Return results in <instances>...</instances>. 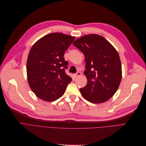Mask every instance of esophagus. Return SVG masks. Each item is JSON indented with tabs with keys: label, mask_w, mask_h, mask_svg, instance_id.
<instances>
[{
	"label": "esophagus",
	"mask_w": 146,
	"mask_h": 146,
	"mask_svg": "<svg viewBox=\"0 0 146 146\" xmlns=\"http://www.w3.org/2000/svg\"><path fill=\"white\" fill-rule=\"evenodd\" d=\"M81 75V73L80 72H77V73H76V74L74 75V76H75V78H77V77H80V76Z\"/></svg>",
	"instance_id": "obj_1"
}]
</instances>
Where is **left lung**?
Returning <instances> with one entry per match:
<instances>
[{"label":"left lung","mask_w":146,"mask_h":146,"mask_svg":"<svg viewBox=\"0 0 146 146\" xmlns=\"http://www.w3.org/2000/svg\"><path fill=\"white\" fill-rule=\"evenodd\" d=\"M73 44L84 54L87 79L86 86L80 89L85 99L93 103L105 102L115 94L122 79L119 54L103 37L89 34L76 40Z\"/></svg>","instance_id":"8db88e82"}]
</instances>
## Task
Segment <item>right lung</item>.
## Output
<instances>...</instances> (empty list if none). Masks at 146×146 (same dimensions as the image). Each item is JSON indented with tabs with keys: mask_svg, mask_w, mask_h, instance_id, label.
Masks as SVG:
<instances>
[{
	"mask_svg": "<svg viewBox=\"0 0 146 146\" xmlns=\"http://www.w3.org/2000/svg\"><path fill=\"white\" fill-rule=\"evenodd\" d=\"M74 39L53 33L41 37L31 47L27 62V79L32 91L40 99H58L72 81L65 72L68 62L64 56Z\"/></svg>",
	"mask_w": 146,
	"mask_h": 146,
	"instance_id": "add662e5",
	"label": "right lung"
}]
</instances>
